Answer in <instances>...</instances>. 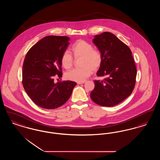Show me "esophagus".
Returning <instances> with one entry per match:
<instances>
[{
    "instance_id": "1",
    "label": "esophagus",
    "mask_w": 160,
    "mask_h": 160,
    "mask_svg": "<svg viewBox=\"0 0 160 160\" xmlns=\"http://www.w3.org/2000/svg\"><path fill=\"white\" fill-rule=\"evenodd\" d=\"M85 83V82H77L78 84H83Z\"/></svg>"
}]
</instances>
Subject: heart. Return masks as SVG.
Wrapping results in <instances>:
<instances>
[{"label": "heart", "mask_w": 160, "mask_h": 160, "mask_svg": "<svg viewBox=\"0 0 160 160\" xmlns=\"http://www.w3.org/2000/svg\"><path fill=\"white\" fill-rule=\"evenodd\" d=\"M71 53L75 59L81 58L80 68H74L66 73V78L71 81L81 82L90 76L101 67L103 58L99 50L93 48L91 43L79 39L71 46ZM61 64L66 69L71 68L74 63V59L68 51L64 52L61 56Z\"/></svg>", "instance_id": "b5f03b06"}]
</instances>
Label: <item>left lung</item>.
Returning <instances> with one entry per match:
<instances>
[{"instance_id":"1","label":"left lung","mask_w":160,"mask_h":160,"mask_svg":"<svg viewBox=\"0 0 160 160\" xmlns=\"http://www.w3.org/2000/svg\"><path fill=\"white\" fill-rule=\"evenodd\" d=\"M93 42L102 54L103 61L97 72L102 80H95L91 98L101 106H116L134 90L137 68L128 46L110 32L95 36Z\"/></svg>"}]
</instances>
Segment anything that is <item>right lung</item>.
Returning <instances> with one entry per match:
<instances>
[{
    "label": "right lung",
    "mask_w": 160,
    "mask_h": 160,
    "mask_svg": "<svg viewBox=\"0 0 160 160\" xmlns=\"http://www.w3.org/2000/svg\"><path fill=\"white\" fill-rule=\"evenodd\" d=\"M69 38L47 36L32 46L24 58L22 72L24 89L32 101L46 109L64 104L77 83L72 81L54 83L62 76L61 58L68 47Z\"/></svg>",
    "instance_id": "add662e5"
}]
</instances>
